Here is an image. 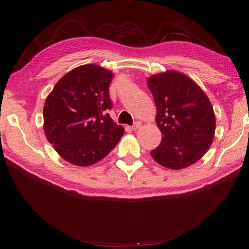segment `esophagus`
Wrapping results in <instances>:
<instances>
[{
    "instance_id": "obj_1",
    "label": "esophagus",
    "mask_w": 249,
    "mask_h": 249,
    "mask_svg": "<svg viewBox=\"0 0 249 249\" xmlns=\"http://www.w3.org/2000/svg\"><path fill=\"white\" fill-rule=\"evenodd\" d=\"M141 125H142V123H141V122H139V121H137V122H136L134 125L131 126V129H132V130H137L138 128H140Z\"/></svg>"
}]
</instances>
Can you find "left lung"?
<instances>
[{"label": "left lung", "instance_id": "8db88e82", "mask_svg": "<svg viewBox=\"0 0 249 249\" xmlns=\"http://www.w3.org/2000/svg\"><path fill=\"white\" fill-rule=\"evenodd\" d=\"M157 108L156 123L162 134L155 161L171 170H181L208 152L215 132L211 102L186 74L165 71L146 80Z\"/></svg>", "mask_w": 249, "mask_h": 249}]
</instances>
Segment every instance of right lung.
Instances as JSON below:
<instances>
[{
    "label": "right lung",
    "mask_w": 249,
    "mask_h": 249,
    "mask_svg": "<svg viewBox=\"0 0 249 249\" xmlns=\"http://www.w3.org/2000/svg\"><path fill=\"white\" fill-rule=\"evenodd\" d=\"M113 73L101 66L73 69L57 82L43 107V129L61 158L77 166L92 165L110 153L124 135L107 113L112 103Z\"/></svg>",
    "instance_id": "add662e5"
}]
</instances>
